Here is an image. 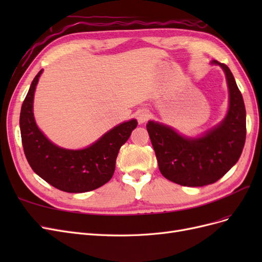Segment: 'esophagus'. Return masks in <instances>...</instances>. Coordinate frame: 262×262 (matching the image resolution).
<instances>
[{
  "instance_id": "esophagus-1",
  "label": "esophagus",
  "mask_w": 262,
  "mask_h": 262,
  "mask_svg": "<svg viewBox=\"0 0 262 262\" xmlns=\"http://www.w3.org/2000/svg\"><path fill=\"white\" fill-rule=\"evenodd\" d=\"M137 118H138L139 123H145L148 120V118H149L148 110H146V109L139 110L138 114H137Z\"/></svg>"
}]
</instances>
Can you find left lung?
Returning <instances> with one entry per match:
<instances>
[{
    "mask_svg": "<svg viewBox=\"0 0 262 262\" xmlns=\"http://www.w3.org/2000/svg\"><path fill=\"white\" fill-rule=\"evenodd\" d=\"M224 71L229 93L226 117L216 126L196 138L185 137L171 126L149 120L146 130L162 175L175 184L202 187L214 184L239 160L246 140V109L231 70Z\"/></svg>",
    "mask_w": 262,
    "mask_h": 262,
    "instance_id": "8db88e82",
    "label": "left lung"
}]
</instances>
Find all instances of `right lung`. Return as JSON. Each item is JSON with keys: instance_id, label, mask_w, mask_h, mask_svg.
I'll list each match as a JSON object with an SVG mask.
<instances>
[{"instance_id": "right-lung-1", "label": "right lung", "mask_w": 262, "mask_h": 262, "mask_svg": "<svg viewBox=\"0 0 262 262\" xmlns=\"http://www.w3.org/2000/svg\"><path fill=\"white\" fill-rule=\"evenodd\" d=\"M43 70L31 83L20 110L21 143L30 167L54 188L66 192L92 191L112 179L119 149L137 128L138 121L116 125L93 144L82 149H67L55 145L39 130L34 117V95Z\"/></svg>"}]
</instances>
